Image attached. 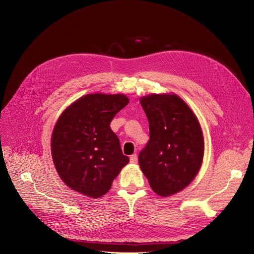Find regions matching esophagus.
<instances>
[{
  "label": "esophagus",
  "instance_id": "obj_1",
  "mask_svg": "<svg viewBox=\"0 0 254 254\" xmlns=\"http://www.w3.org/2000/svg\"><path fill=\"white\" fill-rule=\"evenodd\" d=\"M129 161H130L131 164H136V163L138 162V156H137V154H136V153H135V154H131L130 157H129Z\"/></svg>",
  "mask_w": 254,
  "mask_h": 254
}]
</instances>
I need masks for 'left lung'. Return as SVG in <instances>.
Listing matches in <instances>:
<instances>
[{
    "label": "left lung",
    "mask_w": 254,
    "mask_h": 254,
    "mask_svg": "<svg viewBox=\"0 0 254 254\" xmlns=\"http://www.w3.org/2000/svg\"><path fill=\"white\" fill-rule=\"evenodd\" d=\"M149 123V141L139 164L151 189L167 196L186 188L196 176L204 156L202 128L179 97L151 95L141 99Z\"/></svg>",
    "instance_id": "1"
}]
</instances>
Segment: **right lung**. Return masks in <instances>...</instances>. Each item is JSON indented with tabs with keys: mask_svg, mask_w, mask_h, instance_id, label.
<instances>
[{
	"mask_svg": "<svg viewBox=\"0 0 254 254\" xmlns=\"http://www.w3.org/2000/svg\"><path fill=\"white\" fill-rule=\"evenodd\" d=\"M127 104L124 95H87L59 118L51 138L52 158L60 177L73 190L103 196L129 162L110 127Z\"/></svg>",
	"mask_w": 254,
	"mask_h": 254,
	"instance_id": "add662e5",
	"label": "right lung"
}]
</instances>
